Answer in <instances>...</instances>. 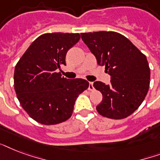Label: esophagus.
I'll return each mask as SVG.
<instances>
[{"mask_svg":"<svg viewBox=\"0 0 160 160\" xmlns=\"http://www.w3.org/2000/svg\"><path fill=\"white\" fill-rule=\"evenodd\" d=\"M89 90H94V85H93V82H89V87H88Z\"/></svg>","mask_w":160,"mask_h":160,"instance_id":"1","label":"esophagus"}]
</instances>
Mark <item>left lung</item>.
<instances>
[{
	"label": "left lung",
	"mask_w": 160,
	"mask_h": 160,
	"mask_svg": "<svg viewBox=\"0 0 160 160\" xmlns=\"http://www.w3.org/2000/svg\"><path fill=\"white\" fill-rule=\"evenodd\" d=\"M81 39L95 55L97 64L105 66L110 83L95 81L102 93L98 113L120 119L134 113L144 101L149 88L150 70L146 56L123 35L114 31L81 33Z\"/></svg>",
	"instance_id": "1"
}]
</instances>
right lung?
<instances>
[{"instance_id":"obj_1","label":"right lung","mask_w":160,"mask_h":160,"mask_svg":"<svg viewBox=\"0 0 160 160\" xmlns=\"http://www.w3.org/2000/svg\"><path fill=\"white\" fill-rule=\"evenodd\" d=\"M79 33H46L36 38L16 64L14 85L26 113L46 125L67 120L78 95L89 87L83 79L70 80L57 70L67 51L80 41Z\"/></svg>"}]
</instances>
